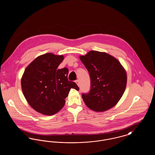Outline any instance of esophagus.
I'll return each instance as SVG.
<instances>
[{
	"instance_id": "34e87169",
	"label": "esophagus",
	"mask_w": 155,
	"mask_h": 155,
	"mask_svg": "<svg viewBox=\"0 0 155 155\" xmlns=\"http://www.w3.org/2000/svg\"><path fill=\"white\" fill-rule=\"evenodd\" d=\"M75 82H76V84H77V85H79V80H76V81H75Z\"/></svg>"
}]
</instances>
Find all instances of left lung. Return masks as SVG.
<instances>
[{
  "instance_id": "left-lung-1",
  "label": "left lung",
  "mask_w": 155,
  "mask_h": 155,
  "mask_svg": "<svg viewBox=\"0 0 155 155\" xmlns=\"http://www.w3.org/2000/svg\"><path fill=\"white\" fill-rule=\"evenodd\" d=\"M80 59L88 71L91 90L82 94L90 109L103 112L114 107L125 91L127 77L125 70L114 57L105 52L91 51Z\"/></svg>"
}]
</instances>
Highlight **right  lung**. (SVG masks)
<instances>
[{"label": "right lung", "instance_id": "1", "mask_svg": "<svg viewBox=\"0 0 155 155\" xmlns=\"http://www.w3.org/2000/svg\"><path fill=\"white\" fill-rule=\"evenodd\" d=\"M64 59L63 55L51 53L34 59L25 68L21 84L22 93L30 106L37 112L52 116L60 110L71 88H79L68 80V70L57 69Z\"/></svg>", "mask_w": 155, "mask_h": 155}]
</instances>
